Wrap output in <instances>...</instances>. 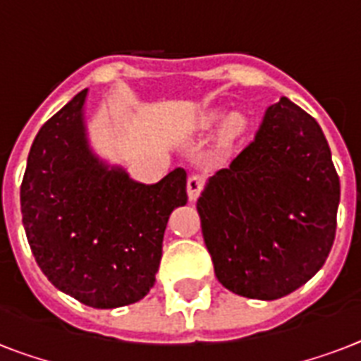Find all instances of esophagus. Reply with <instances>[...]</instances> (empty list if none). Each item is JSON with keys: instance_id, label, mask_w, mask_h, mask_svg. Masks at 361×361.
Here are the masks:
<instances>
[{"instance_id": "1", "label": "esophagus", "mask_w": 361, "mask_h": 361, "mask_svg": "<svg viewBox=\"0 0 361 361\" xmlns=\"http://www.w3.org/2000/svg\"><path fill=\"white\" fill-rule=\"evenodd\" d=\"M202 187H204V180L200 176H191L189 181H187V195H189V200L195 202L198 198V195L202 192Z\"/></svg>"}]
</instances>
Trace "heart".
<instances>
[{"instance_id": "obj_1", "label": "heart", "mask_w": 361, "mask_h": 361, "mask_svg": "<svg viewBox=\"0 0 361 361\" xmlns=\"http://www.w3.org/2000/svg\"><path fill=\"white\" fill-rule=\"evenodd\" d=\"M223 121H226V123L223 124V133H225V136L238 135L241 130V127H243V123H245V120H243V116L241 114H231L225 120V112L221 109H206L195 116V120H192V129L200 130V133H208V130H214L217 125H221Z\"/></svg>"}]
</instances>
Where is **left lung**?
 I'll return each mask as SVG.
<instances>
[{
  "label": "left lung",
  "instance_id": "obj_1",
  "mask_svg": "<svg viewBox=\"0 0 361 361\" xmlns=\"http://www.w3.org/2000/svg\"><path fill=\"white\" fill-rule=\"evenodd\" d=\"M339 197L320 125L281 97L198 198L215 277L238 296L266 302L305 285L334 245Z\"/></svg>",
  "mask_w": 361,
  "mask_h": 361
}]
</instances>
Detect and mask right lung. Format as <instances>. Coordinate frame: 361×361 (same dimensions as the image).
Returning <instances> with one entry per match:
<instances>
[{"instance_id": "obj_1", "label": "right lung", "mask_w": 361, "mask_h": 361, "mask_svg": "<svg viewBox=\"0 0 361 361\" xmlns=\"http://www.w3.org/2000/svg\"><path fill=\"white\" fill-rule=\"evenodd\" d=\"M87 90L37 133L20 187L22 223L39 268L84 305L135 303L155 285L170 214L187 204V172L152 185L93 152Z\"/></svg>"}]
</instances>
